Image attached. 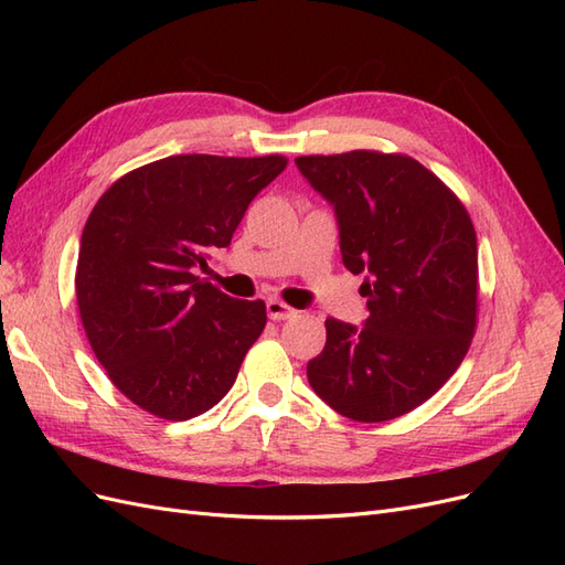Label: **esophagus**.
I'll return each instance as SVG.
<instances>
[{"instance_id": "1", "label": "esophagus", "mask_w": 565, "mask_h": 565, "mask_svg": "<svg viewBox=\"0 0 565 565\" xmlns=\"http://www.w3.org/2000/svg\"><path fill=\"white\" fill-rule=\"evenodd\" d=\"M266 313H268L270 320H287V318L297 316V311L292 309V306L282 303L280 299H268L266 301Z\"/></svg>"}]
</instances>
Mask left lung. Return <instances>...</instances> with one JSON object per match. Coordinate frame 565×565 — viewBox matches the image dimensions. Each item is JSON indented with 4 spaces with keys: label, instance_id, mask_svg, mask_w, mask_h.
Segmentation results:
<instances>
[{
    "label": "left lung",
    "instance_id": "obj_1",
    "mask_svg": "<svg viewBox=\"0 0 565 565\" xmlns=\"http://www.w3.org/2000/svg\"><path fill=\"white\" fill-rule=\"evenodd\" d=\"M299 172L328 200L341 262L365 282V328L324 320L328 341L306 374L353 422L396 419L446 384L471 347L478 247L465 204L415 158L351 150L301 156Z\"/></svg>",
    "mask_w": 565,
    "mask_h": 565
}]
</instances>
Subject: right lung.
I'll list each match as a JSON object with an SVG mask.
<instances>
[{"instance_id":"add662e5","label":"right lung","mask_w":565,"mask_h":565,"mask_svg":"<svg viewBox=\"0 0 565 565\" xmlns=\"http://www.w3.org/2000/svg\"><path fill=\"white\" fill-rule=\"evenodd\" d=\"M282 156H172L117 179L82 231L75 295L110 382L146 413L183 422L231 391L266 328V303L195 276L228 247Z\"/></svg>"}]
</instances>
